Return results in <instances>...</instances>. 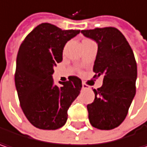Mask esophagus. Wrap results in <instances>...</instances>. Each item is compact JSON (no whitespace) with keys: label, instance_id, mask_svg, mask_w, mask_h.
<instances>
[{"label":"esophagus","instance_id":"esophagus-1","mask_svg":"<svg viewBox=\"0 0 147 147\" xmlns=\"http://www.w3.org/2000/svg\"><path fill=\"white\" fill-rule=\"evenodd\" d=\"M90 87L87 85L86 83H84V82H82V89H84V90H87V89H89Z\"/></svg>","mask_w":147,"mask_h":147}]
</instances>
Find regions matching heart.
Wrapping results in <instances>:
<instances>
[{"mask_svg":"<svg viewBox=\"0 0 147 147\" xmlns=\"http://www.w3.org/2000/svg\"><path fill=\"white\" fill-rule=\"evenodd\" d=\"M86 40H89V39H86Z\"/></svg>","mask_w":147,"mask_h":147,"instance_id":"b5f03b06","label":"heart"}]
</instances>
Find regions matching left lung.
Listing matches in <instances>:
<instances>
[{"label":"left lung","instance_id":"left-lung-1","mask_svg":"<svg viewBox=\"0 0 147 147\" xmlns=\"http://www.w3.org/2000/svg\"><path fill=\"white\" fill-rule=\"evenodd\" d=\"M81 33L97 42L93 78L103 76L102 86L93 89L94 101L87 106L89 121L97 129H112L125 120L136 95L137 65L134 53L125 36L115 28Z\"/></svg>","mask_w":147,"mask_h":147}]
</instances>
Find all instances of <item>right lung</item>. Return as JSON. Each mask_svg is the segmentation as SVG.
Returning a JSON list of instances; mask_svg holds the SVG:
<instances>
[{"mask_svg":"<svg viewBox=\"0 0 147 147\" xmlns=\"http://www.w3.org/2000/svg\"><path fill=\"white\" fill-rule=\"evenodd\" d=\"M80 30H62L41 23L21 45L15 72L20 105L28 121L41 129H57L67 120V111L82 89L77 76L54 84V67L62 61L63 49Z\"/></svg>","mask_w":147,"mask_h":147,"instance_id":"1","label":"right lung"}]
</instances>
